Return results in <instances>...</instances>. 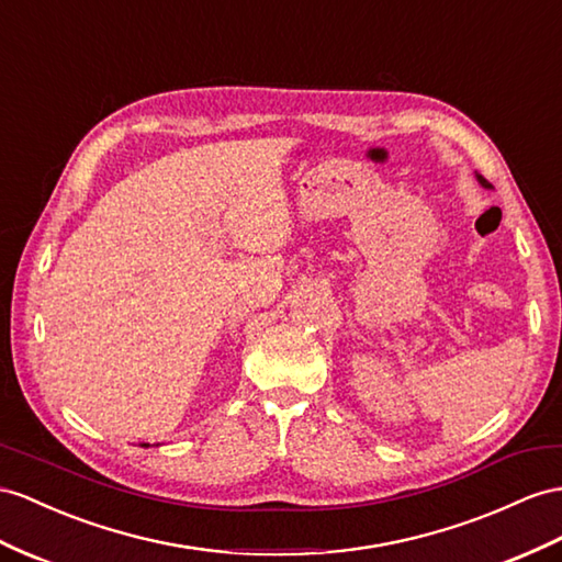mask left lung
I'll return each mask as SVG.
<instances>
[{
	"label": "left lung",
	"instance_id": "1",
	"mask_svg": "<svg viewBox=\"0 0 562 562\" xmlns=\"http://www.w3.org/2000/svg\"><path fill=\"white\" fill-rule=\"evenodd\" d=\"M477 180H480V184H482V187H486V190H492V182H488V180H484L482 176H477Z\"/></svg>",
	"mask_w": 562,
	"mask_h": 562
}]
</instances>
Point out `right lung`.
I'll return each instance as SVG.
<instances>
[{
  "mask_svg": "<svg viewBox=\"0 0 562 562\" xmlns=\"http://www.w3.org/2000/svg\"><path fill=\"white\" fill-rule=\"evenodd\" d=\"M142 446H144V449H147V446H149V443H142Z\"/></svg>",
  "mask_w": 562,
  "mask_h": 562,
  "instance_id": "obj_1",
  "label": "right lung"
}]
</instances>
